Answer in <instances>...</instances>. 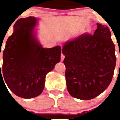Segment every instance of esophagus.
<instances>
[{"mask_svg": "<svg viewBox=\"0 0 120 120\" xmlns=\"http://www.w3.org/2000/svg\"><path fill=\"white\" fill-rule=\"evenodd\" d=\"M64 58H65V55L62 53V54H61V58H60L61 62H63V61H64Z\"/></svg>", "mask_w": 120, "mask_h": 120, "instance_id": "obj_1", "label": "esophagus"}]
</instances>
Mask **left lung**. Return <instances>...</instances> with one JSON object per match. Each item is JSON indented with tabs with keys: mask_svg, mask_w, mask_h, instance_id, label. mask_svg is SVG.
Wrapping results in <instances>:
<instances>
[{
	"mask_svg": "<svg viewBox=\"0 0 120 120\" xmlns=\"http://www.w3.org/2000/svg\"><path fill=\"white\" fill-rule=\"evenodd\" d=\"M91 35L85 33L64 45L67 87L74 98L93 99L107 88L113 77L115 47L107 26L97 23Z\"/></svg>",
	"mask_w": 120,
	"mask_h": 120,
	"instance_id": "left-lung-1",
	"label": "left lung"
}]
</instances>
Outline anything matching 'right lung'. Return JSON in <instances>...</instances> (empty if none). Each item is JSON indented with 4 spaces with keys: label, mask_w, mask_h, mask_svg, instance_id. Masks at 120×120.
<instances>
[{
    "label": "right lung",
    "mask_w": 120,
    "mask_h": 120,
    "mask_svg": "<svg viewBox=\"0 0 120 120\" xmlns=\"http://www.w3.org/2000/svg\"><path fill=\"white\" fill-rule=\"evenodd\" d=\"M36 23L34 17L16 22L3 52L1 68L0 64V80L2 78L15 95L23 98L41 94L46 75L60 61V46L45 49L35 38Z\"/></svg>",
    "instance_id": "obj_1"
}]
</instances>
